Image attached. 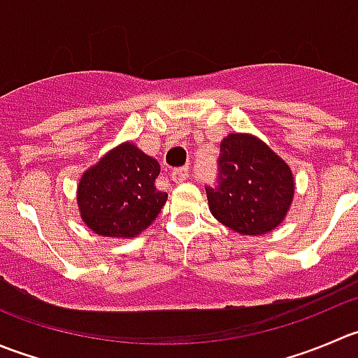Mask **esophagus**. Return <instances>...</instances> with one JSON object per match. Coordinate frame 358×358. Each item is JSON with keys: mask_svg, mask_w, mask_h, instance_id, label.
<instances>
[{"mask_svg": "<svg viewBox=\"0 0 358 358\" xmlns=\"http://www.w3.org/2000/svg\"><path fill=\"white\" fill-rule=\"evenodd\" d=\"M171 178L175 182H183V180L189 178V168H176L171 171Z\"/></svg>", "mask_w": 358, "mask_h": 358, "instance_id": "1", "label": "esophagus"}]
</instances>
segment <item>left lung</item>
I'll use <instances>...</instances> for the list:
<instances>
[{
  "label": "left lung",
  "instance_id": "left-lung-1",
  "mask_svg": "<svg viewBox=\"0 0 358 358\" xmlns=\"http://www.w3.org/2000/svg\"><path fill=\"white\" fill-rule=\"evenodd\" d=\"M217 187H206L211 215L238 234L278 227L294 197L289 164L252 134L231 133L220 143Z\"/></svg>",
  "mask_w": 358,
  "mask_h": 358
}]
</instances>
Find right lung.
<instances>
[{
	"label": "right lung",
	"instance_id": "obj_1",
	"mask_svg": "<svg viewBox=\"0 0 358 358\" xmlns=\"http://www.w3.org/2000/svg\"><path fill=\"white\" fill-rule=\"evenodd\" d=\"M159 173V162L136 145H119L80 178V217L99 236L134 238L157 218L168 199L155 187Z\"/></svg>",
	"mask_w": 358,
	"mask_h": 358
}]
</instances>
